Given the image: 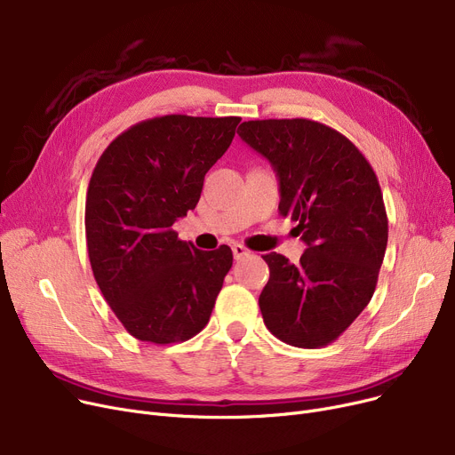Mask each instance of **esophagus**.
I'll return each mask as SVG.
<instances>
[{"mask_svg":"<svg viewBox=\"0 0 455 455\" xmlns=\"http://www.w3.org/2000/svg\"><path fill=\"white\" fill-rule=\"evenodd\" d=\"M232 254H234V258H235V259H242V258L249 256V254H251V251H249L247 247L240 245V243H235V245H232Z\"/></svg>","mask_w":455,"mask_h":455,"instance_id":"esophagus-1","label":"esophagus"}]
</instances>
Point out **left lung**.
<instances>
[{"mask_svg": "<svg viewBox=\"0 0 455 455\" xmlns=\"http://www.w3.org/2000/svg\"><path fill=\"white\" fill-rule=\"evenodd\" d=\"M280 182L282 218L307 245L300 264L269 252L259 295L266 326L280 341L319 348L336 341L371 302L387 247L384 196L354 143L312 119H254L237 129Z\"/></svg>", "mask_w": 455, "mask_h": 455, "instance_id": "left-lung-1", "label": "left lung"}]
</instances>
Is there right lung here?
Segmentation results:
<instances>
[{"label":"right lung","instance_id":"obj_1","mask_svg":"<svg viewBox=\"0 0 455 455\" xmlns=\"http://www.w3.org/2000/svg\"><path fill=\"white\" fill-rule=\"evenodd\" d=\"M242 117L170 114L110 141L88 184L86 247L93 278L132 338L188 341L208 324L232 251H199L173 223L199 203L204 175Z\"/></svg>","mask_w":455,"mask_h":455}]
</instances>
